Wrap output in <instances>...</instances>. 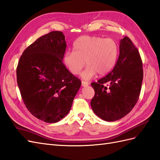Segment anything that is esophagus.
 Instances as JSON below:
<instances>
[{
    "label": "esophagus",
    "instance_id": "obj_1",
    "mask_svg": "<svg viewBox=\"0 0 160 160\" xmlns=\"http://www.w3.org/2000/svg\"><path fill=\"white\" fill-rule=\"evenodd\" d=\"M89 85L88 82H85V81H82V86L83 87H88Z\"/></svg>",
    "mask_w": 160,
    "mask_h": 160
}]
</instances>
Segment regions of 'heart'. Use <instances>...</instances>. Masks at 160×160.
<instances>
[{"label":"heart","mask_w":160,"mask_h":160,"mask_svg":"<svg viewBox=\"0 0 160 160\" xmlns=\"http://www.w3.org/2000/svg\"><path fill=\"white\" fill-rule=\"evenodd\" d=\"M73 51L65 52L63 63L73 75L79 74L85 64L88 67L82 72L84 80H91L98 73L107 74L116 64L118 47L111 38L97 36H82L73 44Z\"/></svg>","instance_id":"heart-1"}]
</instances>
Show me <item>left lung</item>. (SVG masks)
Returning a JSON list of instances; mask_svg holds the SVG:
<instances>
[{
	"label": "left lung",
	"instance_id": "obj_1",
	"mask_svg": "<svg viewBox=\"0 0 160 160\" xmlns=\"http://www.w3.org/2000/svg\"><path fill=\"white\" fill-rule=\"evenodd\" d=\"M119 48L112 72L91 84L95 92L91 102L92 111L108 122L120 120L130 112L138 99L143 78L141 56L132 41L125 36Z\"/></svg>",
	"mask_w": 160,
	"mask_h": 160
}]
</instances>
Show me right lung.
Here are the masks:
<instances>
[{
    "label": "right lung",
    "mask_w": 160,
    "mask_h": 160,
    "mask_svg": "<svg viewBox=\"0 0 160 160\" xmlns=\"http://www.w3.org/2000/svg\"><path fill=\"white\" fill-rule=\"evenodd\" d=\"M66 46L63 32H49L23 51L17 68L24 104L34 117L47 123L68 115L81 86L63 63Z\"/></svg>",
    "instance_id": "add662e5"
}]
</instances>
